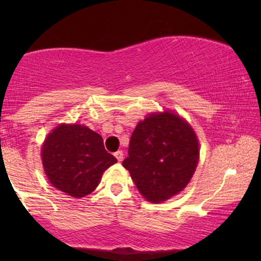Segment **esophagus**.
I'll return each mask as SVG.
<instances>
[{"mask_svg": "<svg viewBox=\"0 0 261 261\" xmlns=\"http://www.w3.org/2000/svg\"><path fill=\"white\" fill-rule=\"evenodd\" d=\"M114 155L116 156L117 162H122V160H123V152L122 151H117Z\"/></svg>", "mask_w": 261, "mask_h": 261, "instance_id": "34e87169", "label": "esophagus"}]
</instances>
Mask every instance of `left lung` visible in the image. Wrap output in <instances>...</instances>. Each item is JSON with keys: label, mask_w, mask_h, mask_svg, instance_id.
<instances>
[{"label": "left lung", "mask_w": 261, "mask_h": 261, "mask_svg": "<svg viewBox=\"0 0 261 261\" xmlns=\"http://www.w3.org/2000/svg\"><path fill=\"white\" fill-rule=\"evenodd\" d=\"M192 128L172 113L152 114L138 123L122 162L140 194L149 202L166 201L183 190L198 163Z\"/></svg>", "instance_id": "left-lung-1"}]
</instances>
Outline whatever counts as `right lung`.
<instances>
[{
    "label": "right lung",
    "mask_w": 261,
    "mask_h": 261,
    "mask_svg": "<svg viewBox=\"0 0 261 261\" xmlns=\"http://www.w3.org/2000/svg\"><path fill=\"white\" fill-rule=\"evenodd\" d=\"M42 164L53 187L80 198L91 194L102 173L117 160L106 151L103 139L81 124H62L41 149Z\"/></svg>",
    "instance_id": "right-lung-1"
}]
</instances>
